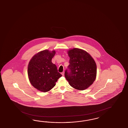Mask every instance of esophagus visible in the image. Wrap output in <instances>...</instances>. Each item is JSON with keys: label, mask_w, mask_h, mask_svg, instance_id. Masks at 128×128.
Returning a JSON list of instances; mask_svg holds the SVG:
<instances>
[{"label": "esophagus", "mask_w": 128, "mask_h": 128, "mask_svg": "<svg viewBox=\"0 0 128 128\" xmlns=\"http://www.w3.org/2000/svg\"><path fill=\"white\" fill-rule=\"evenodd\" d=\"M61 74H62V75H63V76H64V72H62V73H61Z\"/></svg>", "instance_id": "1"}]
</instances>
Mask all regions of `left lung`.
<instances>
[{"label": "left lung", "instance_id": "1", "mask_svg": "<svg viewBox=\"0 0 128 128\" xmlns=\"http://www.w3.org/2000/svg\"><path fill=\"white\" fill-rule=\"evenodd\" d=\"M68 54L70 59L69 70H66L64 73L66 79L75 89H87L96 79L97 66L95 61L88 52L78 48L70 50Z\"/></svg>", "mask_w": 128, "mask_h": 128}]
</instances>
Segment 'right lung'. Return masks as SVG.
<instances>
[{
    "label": "right lung",
    "instance_id": "obj_1",
    "mask_svg": "<svg viewBox=\"0 0 128 128\" xmlns=\"http://www.w3.org/2000/svg\"><path fill=\"white\" fill-rule=\"evenodd\" d=\"M55 54V50L41 51L35 54L28 63V74L30 83L41 92L51 90L62 76L58 72L55 64L52 62Z\"/></svg>",
    "mask_w": 128,
    "mask_h": 128
}]
</instances>
